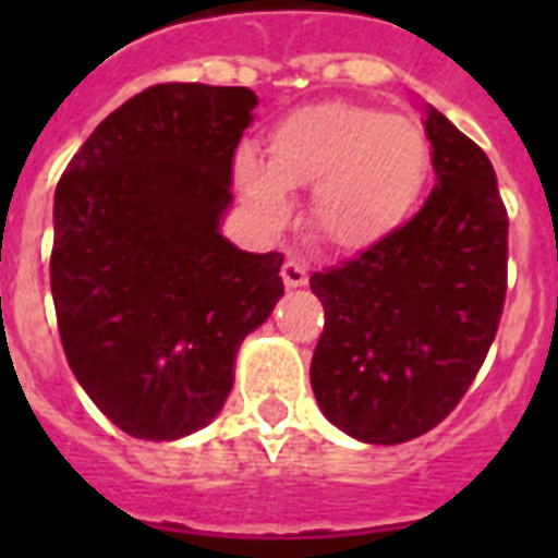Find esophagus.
Masks as SVG:
<instances>
[{"label": "esophagus", "instance_id": "obj_1", "mask_svg": "<svg viewBox=\"0 0 558 558\" xmlns=\"http://www.w3.org/2000/svg\"><path fill=\"white\" fill-rule=\"evenodd\" d=\"M280 278H283L287 289H298V287H306L310 275H306V266L301 260H287L283 266H280Z\"/></svg>", "mask_w": 558, "mask_h": 558}]
</instances>
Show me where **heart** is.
<instances>
[{"label": "heart", "instance_id": "heart-1", "mask_svg": "<svg viewBox=\"0 0 558 558\" xmlns=\"http://www.w3.org/2000/svg\"><path fill=\"white\" fill-rule=\"evenodd\" d=\"M428 168L432 150L414 121L350 100H324L271 126L269 161L240 147L234 185L269 231L292 217L289 191H313L315 234L341 252H362L405 226Z\"/></svg>", "mask_w": 558, "mask_h": 558}]
</instances>
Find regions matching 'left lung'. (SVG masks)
<instances>
[{
    "mask_svg": "<svg viewBox=\"0 0 558 558\" xmlns=\"http://www.w3.org/2000/svg\"><path fill=\"white\" fill-rule=\"evenodd\" d=\"M434 187L411 222L315 271L324 332L310 365L322 414L371 446L432 432L484 365L507 292V210L486 153L423 104Z\"/></svg>",
    "mask_w": 558,
    "mask_h": 558,
    "instance_id": "1",
    "label": "left lung"
}]
</instances>
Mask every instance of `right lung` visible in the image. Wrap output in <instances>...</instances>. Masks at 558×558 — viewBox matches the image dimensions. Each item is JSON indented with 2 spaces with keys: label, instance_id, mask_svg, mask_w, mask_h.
<instances>
[{
  "label": "right lung",
  "instance_id": "add662e5",
  "mask_svg": "<svg viewBox=\"0 0 558 558\" xmlns=\"http://www.w3.org/2000/svg\"><path fill=\"white\" fill-rule=\"evenodd\" d=\"M245 86L159 83L109 112L54 191L51 295L74 379L138 440L222 411L236 350L283 295V254L219 226L252 126Z\"/></svg>",
  "mask_w": 558,
  "mask_h": 558
}]
</instances>
